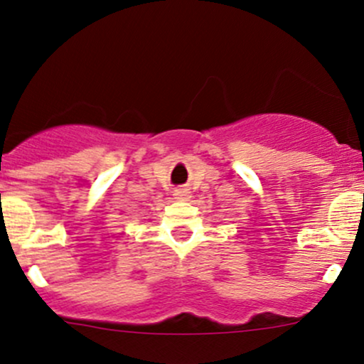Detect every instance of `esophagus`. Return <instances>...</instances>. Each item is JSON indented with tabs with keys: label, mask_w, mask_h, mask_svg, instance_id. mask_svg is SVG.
<instances>
[{
	"label": "esophagus",
	"mask_w": 364,
	"mask_h": 364,
	"mask_svg": "<svg viewBox=\"0 0 364 364\" xmlns=\"http://www.w3.org/2000/svg\"><path fill=\"white\" fill-rule=\"evenodd\" d=\"M173 195L176 200H190L191 198V191L188 186H178V188L173 191Z\"/></svg>",
	"instance_id": "obj_1"
}]
</instances>
